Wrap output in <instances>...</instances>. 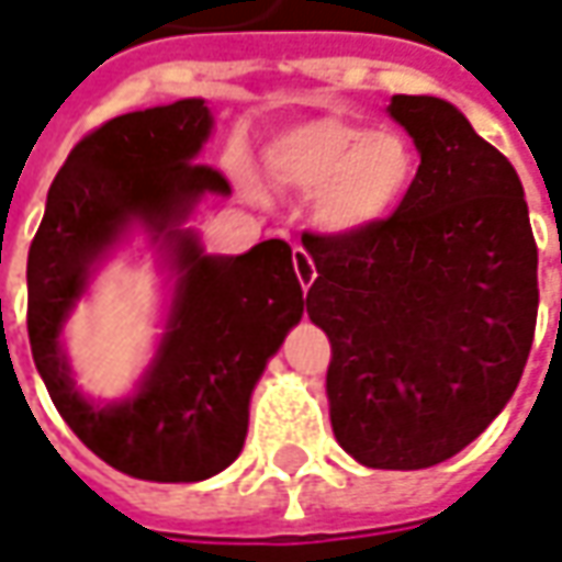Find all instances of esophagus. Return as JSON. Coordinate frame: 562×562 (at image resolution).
<instances>
[{
	"mask_svg": "<svg viewBox=\"0 0 562 562\" xmlns=\"http://www.w3.org/2000/svg\"><path fill=\"white\" fill-rule=\"evenodd\" d=\"M293 271H296V278H300V288L310 291L315 281V262L313 256L303 247H293Z\"/></svg>",
	"mask_w": 562,
	"mask_h": 562,
	"instance_id": "esophagus-1",
	"label": "esophagus"
}]
</instances>
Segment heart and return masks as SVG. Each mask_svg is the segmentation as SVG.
Segmentation results:
<instances>
[{"instance_id": "heart-1", "label": "heart", "mask_w": 562, "mask_h": 562, "mask_svg": "<svg viewBox=\"0 0 562 562\" xmlns=\"http://www.w3.org/2000/svg\"><path fill=\"white\" fill-rule=\"evenodd\" d=\"M266 168L278 187L313 193V222L325 234L350 237L397 212L416 178V149L394 127H372L353 115H315L271 137ZM240 181L262 196L247 171Z\"/></svg>"}]
</instances>
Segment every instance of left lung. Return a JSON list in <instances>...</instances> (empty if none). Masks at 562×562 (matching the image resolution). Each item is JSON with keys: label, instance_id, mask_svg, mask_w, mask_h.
Returning <instances> with one entry per match:
<instances>
[{"label": "left lung", "instance_id": "8db88e82", "mask_svg": "<svg viewBox=\"0 0 562 562\" xmlns=\"http://www.w3.org/2000/svg\"><path fill=\"white\" fill-rule=\"evenodd\" d=\"M419 171L400 209L350 237L303 234L306 313L331 340L337 443L369 469H428L513 397L538 318V247L522 181L438 97H394Z\"/></svg>", "mask_w": 562, "mask_h": 562}]
</instances>
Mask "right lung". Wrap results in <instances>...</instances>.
Instances as JSON below:
<instances>
[{"instance_id": "right-lung-1", "label": "right lung", "mask_w": 562, "mask_h": 562, "mask_svg": "<svg viewBox=\"0 0 562 562\" xmlns=\"http://www.w3.org/2000/svg\"><path fill=\"white\" fill-rule=\"evenodd\" d=\"M212 124L205 99H178L87 134L55 175L27 256V335L55 409L99 460L146 482H203L240 457L252 387L306 306L284 240L215 256L187 227L203 196H231L196 162ZM134 229L160 252L172 300L135 391L99 404L74 384L60 335Z\"/></svg>"}]
</instances>
